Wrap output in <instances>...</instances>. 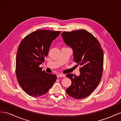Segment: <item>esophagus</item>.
I'll return each mask as SVG.
<instances>
[{
  "mask_svg": "<svg viewBox=\"0 0 121 121\" xmlns=\"http://www.w3.org/2000/svg\"><path fill=\"white\" fill-rule=\"evenodd\" d=\"M57 78H59V77H65V76L64 75V74H58L57 75Z\"/></svg>",
  "mask_w": 121,
  "mask_h": 121,
  "instance_id": "esophagus-1",
  "label": "esophagus"
}]
</instances>
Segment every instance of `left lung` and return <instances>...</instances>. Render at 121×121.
Masks as SVG:
<instances>
[{
  "mask_svg": "<svg viewBox=\"0 0 121 121\" xmlns=\"http://www.w3.org/2000/svg\"><path fill=\"white\" fill-rule=\"evenodd\" d=\"M61 36L65 44L73 50L74 61L81 67L80 76L66 75L72 81L66 92L77 99L85 98L93 92L100 81L103 72V50L98 40L84 29L64 32Z\"/></svg>",
  "mask_w": 121,
  "mask_h": 121,
  "instance_id": "1",
  "label": "left lung"
}]
</instances>
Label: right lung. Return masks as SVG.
Segmentation results:
<instances>
[{"instance_id": "add662e5", "label": "right lung", "mask_w": 121, "mask_h": 121, "mask_svg": "<svg viewBox=\"0 0 121 121\" xmlns=\"http://www.w3.org/2000/svg\"><path fill=\"white\" fill-rule=\"evenodd\" d=\"M60 31L39 30L22 40L18 47L16 74L22 88L30 96L38 97L48 92L57 76L42 71L39 65L45 61L51 44Z\"/></svg>"}]
</instances>
